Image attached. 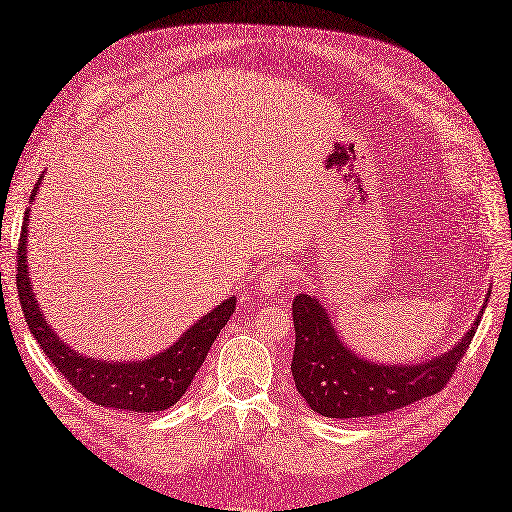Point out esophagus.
<instances>
[{"label": "esophagus", "mask_w": 512, "mask_h": 512, "mask_svg": "<svg viewBox=\"0 0 512 512\" xmlns=\"http://www.w3.org/2000/svg\"><path fill=\"white\" fill-rule=\"evenodd\" d=\"M288 275H290V269L284 265V262H273V265L260 275L258 286L265 290V293H275V290L286 282Z\"/></svg>", "instance_id": "1"}]
</instances>
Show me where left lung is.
Wrapping results in <instances>:
<instances>
[{"mask_svg": "<svg viewBox=\"0 0 512 512\" xmlns=\"http://www.w3.org/2000/svg\"><path fill=\"white\" fill-rule=\"evenodd\" d=\"M491 295V293H489ZM482 314L452 351L416 366H383L340 342L329 314L310 295L293 299V379L312 411L325 418H366L403 409L446 388L472 344Z\"/></svg>", "mask_w": 512, "mask_h": 512, "instance_id": "left-lung-1", "label": "left lung"}]
</instances>
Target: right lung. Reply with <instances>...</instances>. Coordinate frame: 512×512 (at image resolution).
<instances>
[{"label": "right lung", "instance_id": "obj_1", "mask_svg": "<svg viewBox=\"0 0 512 512\" xmlns=\"http://www.w3.org/2000/svg\"><path fill=\"white\" fill-rule=\"evenodd\" d=\"M38 185L34 187V196ZM27 213L30 211H25L17 247V290L25 323L40 344V349L49 357V362L62 372L64 379H68L77 392L101 407L150 413L163 411L178 403V398L187 392L196 372L204 364L206 353H209L219 331L226 327L234 306H237V299H226L222 306H217L213 312L202 316L196 325L189 327L183 338L174 342L170 349L150 359H142V362H101V359L79 355L64 344L58 334H53L38 308L30 271H27L25 237L27 224H30Z\"/></svg>", "mask_w": 512, "mask_h": 512}]
</instances>
